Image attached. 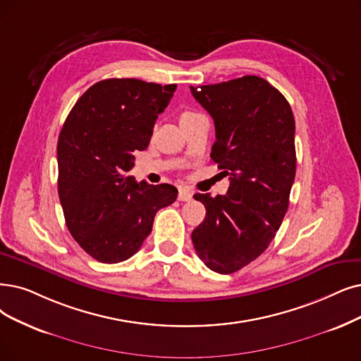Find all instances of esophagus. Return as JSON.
I'll use <instances>...</instances> for the list:
<instances>
[{"mask_svg":"<svg viewBox=\"0 0 361 361\" xmlns=\"http://www.w3.org/2000/svg\"><path fill=\"white\" fill-rule=\"evenodd\" d=\"M178 200L179 201H191L192 200V191L186 190V188H180L179 194H178Z\"/></svg>","mask_w":361,"mask_h":361,"instance_id":"34e87169","label":"esophagus"}]
</instances>
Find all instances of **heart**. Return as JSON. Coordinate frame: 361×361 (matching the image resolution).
Masks as SVG:
<instances>
[{
    "instance_id": "obj_1",
    "label": "heart",
    "mask_w": 361,
    "mask_h": 361,
    "mask_svg": "<svg viewBox=\"0 0 361 361\" xmlns=\"http://www.w3.org/2000/svg\"><path fill=\"white\" fill-rule=\"evenodd\" d=\"M191 114H195V112H192V111H185V112H182L180 117H183V115H191Z\"/></svg>"
}]
</instances>
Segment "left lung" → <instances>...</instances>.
Wrapping results in <instances>:
<instances>
[{"instance_id":"obj_1","label":"left lung","mask_w":361,"mask_h":361,"mask_svg":"<svg viewBox=\"0 0 361 361\" xmlns=\"http://www.w3.org/2000/svg\"><path fill=\"white\" fill-rule=\"evenodd\" d=\"M191 93L214 121L210 157L229 179L225 195H194L206 218L191 237L207 268L231 274L267 250L289 207L295 118L286 97L256 75L191 87Z\"/></svg>"}]
</instances>
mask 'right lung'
Returning a JSON list of instances; mask_svg holds the SVG:
<instances>
[{
  "mask_svg": "<svg viewBox=\"0 0 361 361\" xmlns=\"http://www.w3.org/2000/svg\"><path fill=\"white\" fill-rule=\"evenodd\" d=\"M176 84L102 80L71 109L57 142V191L71 235L104 264L133 256L155 213L178 197L173 185L137 183L126 173L149 145L155 120Z\"/></svg>",
  "mask_w": 361,
  "mask_h": 361,
  "instance_id": "obj_1",
  "label": "right lung"
}]
</instances>
